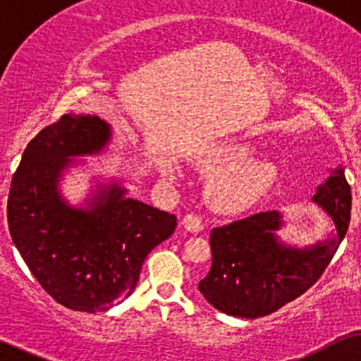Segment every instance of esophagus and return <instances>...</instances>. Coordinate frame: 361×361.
<instances>
[{
    "mask_svg": "<svg viewBox=\"0 0 361 361\" xmlns=\"http://www.w3.org/2000/svg\"><path fill=\"white\" fill-rule=\"evenodd\" d=\"M183 226L190 231V233H200V231L203 229V221H201L198 214L190 213L183 218Z\"/></svg>",
    "mask_w": 361,
    "mask_h": 361,
    "instance_id": "esophagus-1",
    "label": "esophagus"
}]
</instances>
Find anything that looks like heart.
Here are the masks:
<instances>
[{"instance_id": "heart-1", "label": "heart", "mask_w": 361, "mask_h": 361, "mask_svg": "<svg viewBox=\"0 0 361 361\" xmlns=\"http://www.w3.org/2000/svg\"><path fill=\"white\" fill-rule=\"evenodd\" d=\"M259 148L241 140L208 145L200 163L206 171L218 173L209 185V198L223 211H241L252 206L276 181L277 170L271 161L254 160ZM171 176L173 171L166 170Z\"/></svg>"}]
</instances>
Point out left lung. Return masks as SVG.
<instances>
[{
  "label": "left lung",
  "instance_id": "obj_1",
  "mask_svg": "<svg viewBox=\"0 0 361 361\" xmlns=\"http://www.w3.org/2000/svg\"><path fill=\"white\" fill-rule=\"evenodd\" d=\"M335 223L334 238L310 247L281 243L279 211H262L211 231V269L198 289L214 309L243 319H257L289 304L319 281L347 234L352 190L338 166L317 188L314 198Z\"/></svg>",
  "mask_w": 361,
  "mask_h": 361
}]
</instances>
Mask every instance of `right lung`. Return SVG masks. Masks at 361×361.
<instances>
[{
	"mask_svg": "<svg viewBox=\"0 0 361 361\" xmlns=\"http://www.w3.org/2000/svg\"><path fill=\"white\" fill-rule=\"evenodd\" d=\"M112 137L97 115L66 114L27 143L8 196L14 246L42 289L77 312H104L135 289L148 252L176 228V216L97 185L87 208L59 191L72 158L102 152Z\"/></svg>",
	"mask_w": 361,
	"mask_h": 361,
	"instance_id": "obj_1",
	"label": "right lung"
}]
</instances>
